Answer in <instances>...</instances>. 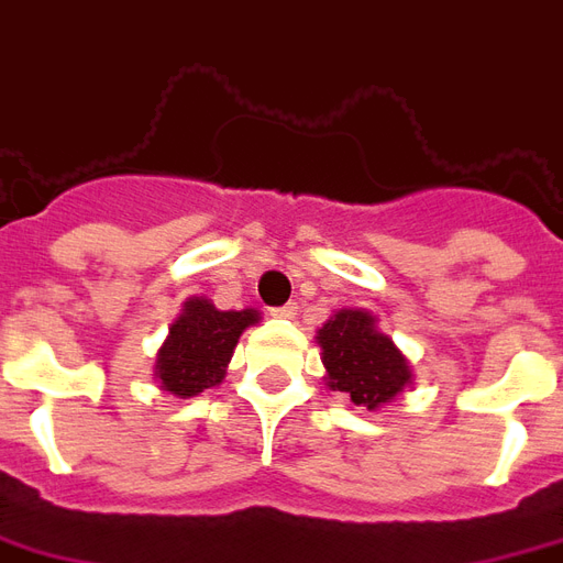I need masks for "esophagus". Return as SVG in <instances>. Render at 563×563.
Returning a JSON list of instances; mask_svg holds the SVG:
<instances>
[{"label": "esophagus", "mask_w": 563, "mask_h": 563, "mask_svg": "<svg viewBox=\"0 0 563 563\" xmlns=\"http://www.w3.org/2000/svg\"><path fill=\"white\" fill-rule=\"evenodd\" d=\"M274 319H295L298 316V303H286V307H277V310H271Z\"/></svg>", "instance_id": "esophagus-1"}]
</instances>
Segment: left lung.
<instances>
[{
    "label": "left lung",
    "instance_id": "obj_1",
    "mask_svg": "<svg viewBox=\"0 0 563 563\" xmlns=\"http://www.w3.org/2000/svg\"><path fill=\"white\" fill-rule=\"evenodd\" d=\"M316 343L322 349L324 385L366 411L394 402L415 382L409 357L378 328L369 310H336L316 331Z\"/></svg>",
    "mask_w": 563,
    "mask_h": 563
}]
</instances>
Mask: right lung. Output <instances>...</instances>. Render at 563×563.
Here are the masks:
<instances>
[{"instance_id": "right-lung-1", "label": "right lung", "mask_w": 563, "mask_h": 563, "mask_svg": "<svg viewBox=\"0 0 563 563\" xmlns=\"http://www.w3.org/2000/svg\"><path fill=\"white\" fill-rule=\"evenodd\" d=\"M260 310H218L214 303L194 295L166 334L154 357V382L178 399L197 397L227 376L239 336L250 324H260Z\"/></svg>"}]
</instances>
